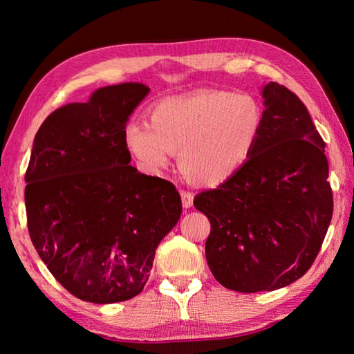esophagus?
Here are the masks:
<instances>
[{
	"instance_id": "esophagus-1",
	"label": "esophagus",
	"mask_w": 354,
	"mask_h": 354,
	"mask_svg": "<svg viewBox=\"0 0 354 354\" xmlns=\"http://www.w3.org/2000/svg\"><path fill=\"white\" fill-rule=\"evenodd\" d=\"M193 198H194V194L192 192L181 190V199H183L184 208H190L193 205Z\"/></svg>"
}]
</instances>
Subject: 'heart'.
<instances>
[{"label":"heart","mask_w":354,"mask_h":354,"mask_svg":"<svg viewBox=\"0 0 354 354\" xmlns=\"http://www.w3.org/2000/svg\"><path fill=\"white\" fill-rule=\"evenodd\" d=\"M263 112L252 97L201 89L167 97L150 111L149 126L127 124V149L149 171L165 169L170 153L190 181L219 187L243 167L259 145Z\"/></svg>","instance_id":"heart-1"}]
</instances>
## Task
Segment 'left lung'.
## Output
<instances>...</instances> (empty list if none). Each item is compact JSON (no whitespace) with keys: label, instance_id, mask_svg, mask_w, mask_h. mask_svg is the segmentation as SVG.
<instances>
[{"label":"left lung","instance_id":"8db88e82","mask_svg":"<svg viewBox=\"0 0 354 354\" xmlns=\"http://www.w3.org/2000/svg\"><path fill=\"white\" fill-rule=\"evenodd\" d=\"M263 129L236 176L196 194L212 231L208 266L223 288L254 293L301 278L313 265L333 214L326 142L290 89L263 88Z\"/></svg>","mask_w":354,"mask_h":354}]
</instances>
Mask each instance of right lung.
I'll list each match as a JSON object with an SVG mask.
<instances>
[{
  "label": "right lung",
  "instance_id": "1",
  "mask_svg": "<svg viewBox=\"0 0 354 354\" xmlns=\"http://www.w3.org/2000/svg\"><path fill=\"white\" fill-rule=\"evenodd\" d=\"M150 89H97L45 118L26 171L32 243L71 295L95 304L126 301L145 288L155 250L183 212L170 181L129 165L124 132Z\"/></svg>",
  "mask_w": 354,
  "mask_h": 354
}]
</instances>
